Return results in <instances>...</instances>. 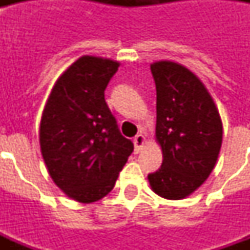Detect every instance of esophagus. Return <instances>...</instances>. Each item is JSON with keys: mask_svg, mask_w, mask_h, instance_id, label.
<instances>
[{"mask_svg": "<svg viewBox=\"0 0 250 250\" xmlns=\"http://www.w3.org/2000/svg\"><path fill=\"white\" fill-rule=\"evenodd\" d=\"M146 143V138L142 135V134H138V135L134 138V145H135V150L136 152H139L142 150V147L145 146Z\"/></svg>", "mask_w": 250, "mask_h": 250, "instance_id": "esophagus-1", "label": "esophagus"}]
</instances>
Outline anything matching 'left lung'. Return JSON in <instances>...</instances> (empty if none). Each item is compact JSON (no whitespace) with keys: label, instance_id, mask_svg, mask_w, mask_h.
<instances>
[{"label":"left lung","instance_id":"1","mask_svg":"<svg viewBox=\"0 0 250 250\" xmlns=\"http://www.w3.org/2000/svg\"><path fill=\"white\" fill-rule=\"evenodd\" d=\"M157 87L155 136L162 166L148 174L154 193L182 199L204 184L214 168L222 143V122L202 82L184 65L151 64Z\"/></svg>","mask_w":250,"mask_h":250}]
</instances>
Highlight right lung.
<instances>
[{"instance_id":"1","label":"right lung","mask_w":250,"mask_h":250,"mask_svg":"<svg viewBox=\"0 0 250 250\" xmlns=\"http://www.w3.org/2000/svg\"><path fill=\"white\" fill-rule=\"evenodd\" d=\"M118 66L108 59L80 57L57 79L41 118L40 147L48 173L68 197L83 204L114 188L134 151L104 99Z\"/></svg>"}]
</instances>
